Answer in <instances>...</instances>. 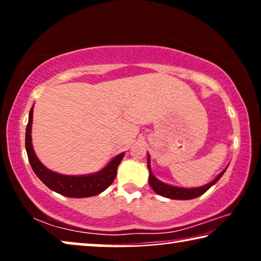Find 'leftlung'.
Wrapping results in <instances>:
<instances>
[{
	"label": "left lung",
	"mask_w": 261,
	"mask_h": 261,
	"mask_svg": "<svg viewBox=\"0 0 261 261\" xmlns=\"http://www.w3.org/2000/svg\"><path fill=\"white\" fill-rule=\"evenodd\" d=\"M147 167H148V171H149L148 181H149V185H151V188L158 195L163 196V197L171 198V199H192V198L198 197V196L204 194L205 191H208L214 184H216L217 180H219L220 178L223 176L224 171H226V169H224L222 172H221L219 176L215 178V179H213L208 184L203 185V187H199V188H180V187H174V185H170V184L164 183V181L159 180L158 178L154 177V174H153L152 170H151V158H149V154H147Z\"/></svg>",
	"instance_id": "left-lung-1"
}]
</instances>
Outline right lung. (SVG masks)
<instances>
[{"label": "right lung", "mask_w": 261, "mask_h": 261, "mask_svg": "<svg viewBox=\"0 0 261 261\" xmlns=\"http://www.w3.org/2000/svg\"><path fill=\"white\" fill-rule=\"evenodd\" d=\"M33 108L32 107L28 115V124L26 128V151L28 160L37 177L52 191L66 196V197L83 198L91 197L101 194L113 183L116 177L117 166L122 160L124 152L114 156L102 170L97 172L70 176L62 174L49 170L38 159L32 144V122H33Z\"/></svg>", "instance_id": "1"}]
</instances>
